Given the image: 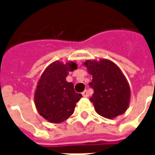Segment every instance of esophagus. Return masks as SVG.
Returning <instances> with one entry per match:
<instances>
[{"label": "esophagus", "mask_w": 155, "mask_h": 155, "mask_svg": "<svg viewBox=\"0 0 155 155\" xmlns=\"http://www.w3.org/2000/svg\"><path fill=\"white\" fill-rule=\"evenodd\" d=\"M82 95H83L84 97H88V96H89V93H88V91H84V92H82Z\"/></svg>", "instance_id": "34e87169"}]
</instances>
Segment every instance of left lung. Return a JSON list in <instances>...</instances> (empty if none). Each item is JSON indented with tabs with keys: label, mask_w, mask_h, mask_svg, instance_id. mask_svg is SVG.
I'll list each match as a JSON object with an SVG mask.
<instances>
[{
	"label": "left lung",
	"mask_w": 155,
	"mask_h": 155,
	"mask_svg": "<svg viewBox=\"0 0 155 155\" xmlns=\"http://www.w3.org/2000/svg\"><path fill=\"white\" fill-rule=\"evenodd\" d=\"M83 65L92 75L90 101L96 113L110 120L123 114L130 105V86L120 67L107 59L87 60Z\"/></svg>",
	"instance_id": "obj_1"
}]
</instances>
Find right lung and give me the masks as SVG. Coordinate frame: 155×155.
I'll list each match as a JSON object with an SVG mask.
<instances>
[{
  "instance_id": "add662e5",
  "label": "right lung",
  "mask_w": 155,
  "mask_h": 155,
  "mask_svg": "<svg viewBox=\"0 0 155 155\" xmlns=\"http://www.w3.org/2000/svg\"><path fill=\"white\" fill-rule=\"evenodd\" d=\"M76 69L74 61L64 64L55 61L45 68L39 79L34 102L40 115L50 123L59 124L67 120L82 97L74 91L73 83L66 81L68 74Z\"/></svg>"
}]
</instances>
